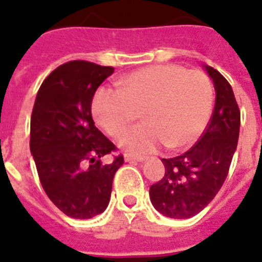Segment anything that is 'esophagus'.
<instances>
[{
  "mask_svg": "<svg viewBox=\"0 0 262 262\" xmlns=\"http://www.w3.org/2000/svg\"><path fill=\"white\" fill-rule=\"evenodd\" d=\"M123 159L126 160V162H145L147 158H145V156H136L130 155V154H125V155H123Z\"/></svg>",
  "mask_w": 262,
  "mask_h": 262,
  "instance_id": "1",
  "label": "esophagus"
}]
</instances>
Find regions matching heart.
Wrapping results in <instances>:
<instances>
[{
    "mask_svg": "<svg viewBox=\"0 0 262 262\" xmlns=\"http://www.w3.org/2000/svg\"><path fill=\"white\" fill-rule=\"evenodd\" d=\"M212 107L213 87L207 76L168 63L133 72L119 81L118 92L98 91L92 115L107 135L118 136L140 114L144 123L118 140L122 149L139 155L163 144L168 149L191 145L205 130Z\"/></svg>",
    "mask_w": 262,
    "mask_h": 262,
    "instance_id": "obj_1",
    "label": "heart"
}]
</instances>
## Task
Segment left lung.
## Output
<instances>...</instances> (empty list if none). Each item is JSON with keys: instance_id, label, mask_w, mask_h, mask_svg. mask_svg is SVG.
<instances>
[{"instance_id": "obj_1", "label": "left lung", "mask_w": 262, "mask_h": 262, "mask_svg": "<svg viewBox=\"0 0 262 262\" xmlns=\"http://www.w3.org/2000/svg\"><path fill=\"white\" fill-rule=\"evenodd\" d=\"M215 88V108L203 137L182 155L162 159L163 179L149 187L152 205L171 219L201 212L226 181L239 137L241 113L231 85L212 67L203 65Z\"/></svg>"}]
</instances>
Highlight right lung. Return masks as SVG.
Returning a JSON list of instances; mask_svg holds the SVG:
<instances>
[{
  "label": "right lung",
  "instance_id": "right-lung-1",
  "mask_svg": "<svg viewBox=\"0 0 262 262\" xmlns=\"http://www.w3.org/2000/svg\"><path fill=\"white\" fill-rule=\"evenodd\" d=\"M113 73L111 67L71 61L47 76L35 99L31 155L47 197L73 219L104 212L113 178L123 164V156L102 164L100 159L115 147L95 126L91 114L95 91Z\"/></svg>",
  "mask_w": 262,
  "mask_h": 262
}]
</instances>
